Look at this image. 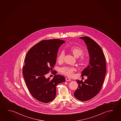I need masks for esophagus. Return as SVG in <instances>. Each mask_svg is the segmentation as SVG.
<instances>
[{
    "instance_id": "34e87169",
    "label": "esophagus",
    "mask_w": 121,
    "mask_h": 121,
    "mask_svg": "<svg viewBox=\"0 0 121 121\" xmlns=\"http://www.w3.org/2000/svg\"><path fill=\"white\" fill-rule=\"evenodd\" d=\"M65 79L66 81H71V80L70 79V78H69L68 77L66 78Z\"/></svg>"
}]
</instances>
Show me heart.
<instances>
[{"mask_svg": "<svg viewBox=\"0 0 121 121\" xmlns=\"http://www.w3.org/2000/svg\"><path fill=\"white\" fill-rule=\"evenodd\" d=\"M69 52L71 53L75 58H78L82 55L84 53L83 50L79 47L74 46L71 47L69 48ZM65 56V54L63 52H61L58 56L57 58V61L59 64H61L63 62ZM87 60L85 57L81 56L79 60V62L81 63L84 64L86 62ZM76 68L75 67H65L61 69V72L64 74L69 77H72L73 75V73L76 71Z\"/></svg>", "mask_w": 121, "mask_h": 121, "instance_id": "1", "label": "heart"}]
</instances>
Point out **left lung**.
Returning a JSON list of instances; mask_svg holds the SVG:
<instances>
[{
	"label": "left lung",
	"instance_id": "obj_1",
	"mask_svg": "<svg viewBox=\"0 0 121 121\" xmlns=\"http://www.w3.org/2000/svg\"><path fill=\"white\" fill-rule=\"evenodd\" d=\"M79 38L87 46L89 64L81 73V76H86L87 79L84 82L76 80L78 86L74 95L78 99L85 101L95 97L101 90L106 72V62L103 51L96 42L86 36Z\"/></svg>",
	"mask_w": 121,
	"mask_h": 121
}]
</instances>
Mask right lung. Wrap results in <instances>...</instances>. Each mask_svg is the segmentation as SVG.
Instances as JSON below:
<instances>
[{
    "label": "right lung",
    "instance_id": "obj_1",
    "mask_svg": "<svg viewBox=\"0 0 121 121\" xmlns=\"http://www.w3.org/2000/svg\"><path fill=\"white\" fill-rule=\"evenodd\" d=\"M65 42L59 39L42 40L26 54L23 68L26 86L32 96L42 103L54 100L56 86L65 81V78L60 75H54L52 80L46 77L49 71L53 70L59 48Z\"/></svg>",
    "mask_w": 121,
    "mask_h": 121
}]
</instances>
